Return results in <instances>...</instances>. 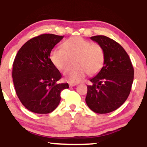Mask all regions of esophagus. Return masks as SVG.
<instances>
[{
  "instance_id": "obj_1",
  "label": "esophagus",
  "mask_w": 147,
  "mask_h": 147,
  "mask_svg": "<svg viewBox=\"0 0 147 147\" xmlns=\"http://www.w3.org/2000/svg\"><path fill=\"white\" fill-rule=\"evenodd\" d=\"M76 85H77V84H69V86H70V87L75 86Z\"/></svg>"
}]
</instances>
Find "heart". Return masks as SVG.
Listing matches in <instances>:
<instances>
[{
    "label": "heart",
    "instance_id": "heart-1",
    "mask_svg": "<svg viewBox=\"0 0 147 147\" xmlns=\"http://www.w3.org/2000/svg\"><path fill=\"white\" fill-rule=\"evenodd\" d=\"M52 63L59 70H63L64 79L70 83L80 82L88 73L94 75L100 71L105 61V52L100 45L92 43L80 36H73L66 40L62 48H55L50 53Z\"/></svg>",
    "mask_w": 147,
    "mask_h": 147
}]
</instances>
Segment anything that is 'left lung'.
<instances>
[{"instance_id":"left-lung-1","label":"left lung","mask_w":147,"mask_h":147,"mask_svg":"<svg viewBox=\"0 0 147 147\" xmlns=\"http://www.w3.org/2000/svg\"><path fill=\"white\" fill-rule=\"evenodd\" d=\"M104 49V66L87 86L86 102L95 113H109L125 102L131 92L134 70L129 55L119 43L102 35L90 37Z\"/></svg>"}]
</instances>
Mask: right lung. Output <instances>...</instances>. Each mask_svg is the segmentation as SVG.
<instances>
[{"label": "right lung", "mask_w": 147, "mask_h": 147, "mask_svg": "<svg viewBox=\"0 0 147 147\" xmlns=\"http://www.w3.org/2000/svg\"><path fill=\"white\" fill-rule=\"evenodd\" d=\"M63 36L44 34L34 37L18 50L13 63L12 78L16 95L28 110L50 113L58 106L61 92L68 83L58 84L60 72L50 59V52Z\"/></svg>", "instance_id": "add662e5"}]
</instances>
